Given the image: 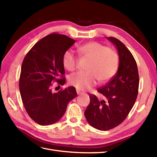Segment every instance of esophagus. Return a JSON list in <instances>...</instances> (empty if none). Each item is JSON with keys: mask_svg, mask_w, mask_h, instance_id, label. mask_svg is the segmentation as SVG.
Wrapping results in <instances>:
<instances>
[{"mask_svg": "<svg viewBox=\"0 0 157 157\" xmlns=\"http://www.w3.org/2000/svg\"><path fill=\"white\" fill-rule=\"evenodd\" d=\"M76 92H77V94H82V91H81L80 90H78V89H77V90H76Z\"/></svg>", "mask_w": 157, "mask_h": 157, "instance_id": "34e87169", "label": "esophagus"}]
</instances>
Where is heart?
<instances>
[{"mask_svg":"<svg viewBox=\"0 0 157 157\" xmlns=\"http://www.w3.org/2000/svg\"><path fill=\"white\" fill-rule=\"evenodd\" d=\"M79 55L89 59L86 70L69 76V84L79 90H88L96 84L97 80L105 83L110 80L117 71L119 55L115 50L97 42H90L78 48ZM78 57L72 50L63 53L62 63L68 71H73L78 65Z\"/></svg>","mask_w":157,"mask_h":157,"instance_id":"obj_1","label":"heart"}]
</instances>
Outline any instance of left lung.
Listing matches in <instances>:
<instances>
[{
	"mask_svg": "<svg viewBox=\"0 0 157 157\" xmlns=\"http://www.w3.org/2000/svg\"><path fill=\"white\" fill-rule=\"evenodd\" d=\"M108 39L117 48L118 71L105 86L97 89L104 99L89 94L90 101L84 112L89 124L101 131L113 129L124 121L134 105L139 88L137 63L131 52L118 39Z\"/></svg>",
	"mask_w": 157,
	"mask_h": 157,
	"instance_id": "8db88e82",
	"label": "left lung"
}]
</instances>
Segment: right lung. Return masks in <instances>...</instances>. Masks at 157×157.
Listing matches in <instances>:
<instances>
[{"label": "right lung", "instance_id": "right-lung-1", "mask_svg": "<svg viewBox=\"0 0 157 157\" xmlns=\"http://www.w3.org/2000/svg\"><path fill=\"white\" fill-rule=\"evenodd\" d=\"M75 40L57 33L41 39L29 50L23 59L19 87L26 112L41 125L55 123L62 117L68 103L77 96L75 87L70 86L52 93V82L65 83L62 63L63 53Z\"/></svg>", "mask_w": 157, "mask_h": 157}]
</instances>
